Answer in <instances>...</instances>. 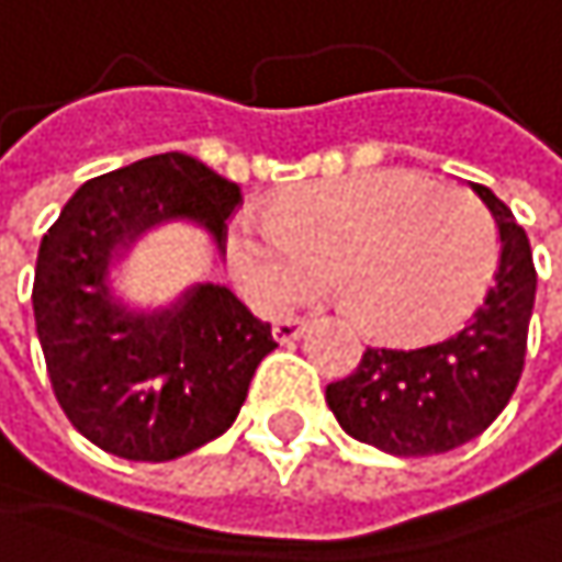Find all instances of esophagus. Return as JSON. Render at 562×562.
I'll return each instance as SVG.
<instances>
[{"label": "esophagus", "instance_id": "34e87169", "mask_svg": "<svg viewBox=\"0 0 562 562\" xmlns=\"http://www.w3.org/2000/svg\"><path fill=\"white\" fill-rule=\"evenodd\" d=\"M304 327H307V321H301V317H281V321H274V340H281V344H291V340H297L301 334H304Z\"/></svg>", "mask_w": 562, "mask_h": 562}]
</instances>
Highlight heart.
<instances>
[{
  "mask_svg": "<svg viewBox=\"0 0 562 562\" xmlns=\"http://www.w3.org/2000/svg\"><path fill=\"white\" fill-rule=\"evenodd\" d=\"M225 261L261 311L327 288L387 340H424L463 321L497 271V228L483 204L407 171H361L291 191L268 212H238Z\"/></svg>",
  "mask_w": 562,
  "mask_h": 562,
  "instance_id": "1",
  "label": "heart"
}]
</instances>
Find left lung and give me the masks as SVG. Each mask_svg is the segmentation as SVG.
<instances>
[{"mask_svg":"<svg viewBox=\"0 0 562 562\" xmlns=\"http://www.w3.org/2000/svg\"><path fill=\"white\" fill-rule=\"evenodd\" d=\"M467 184L501 235V261L483 304L460 330L424 347H368L358 371L324 391L350 437L394 457H434L480 437L524 374L537 297L530 241L494 191Z\"/></svg>","mask_w":562,"mask_h":562,"instance_id":"obj_1","label":"left lung"}]
</instances>
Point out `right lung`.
Instances as JSON below:
<instances>
[{"label":"right lung","instance_id":"add662e5","mask_svg":"<svg viewBox=\"0 0 562 562\" xmlns=\"http://www.w3.org/2000/svg\"><path fill=\"white\" fill-rule=\"evenodd\" d=\"M241 188L184 151L86 181L38 245L32 311L52 391L95 447L165 463L218 440L258 364L278 347L225 284L194 281L165 304L115 288L132 248L165 228H201L222 251Z\"/></svg>","mask_w":562,"mask_h":562}]
</instances>
